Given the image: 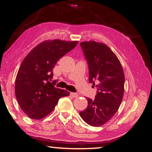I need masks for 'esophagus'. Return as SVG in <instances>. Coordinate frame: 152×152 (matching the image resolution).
I'll return each instance as SVG.
<instances>
[{
	"instance_id": "esophagus-1",
	"label": "esophagus",
	"mask_w": 152,
	"mask_h": 152,
	"mask_svg": "<svg viewBox=\"0 0 152 152\" xmlns=\"http://www.w3.org/2000/svg\"><path fill=\"white\" fill-rule=\"evenodd\" d=\"M70 95L73 98H77L78 96V94L77 93H75V92H70Z\"/></svg>"
}]
</instances>
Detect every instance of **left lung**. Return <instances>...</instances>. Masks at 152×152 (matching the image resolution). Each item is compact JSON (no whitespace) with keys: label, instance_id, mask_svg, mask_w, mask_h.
<instances>
[{"label":"left lung","instance_id":"1","mask_svg":"<svg viewBox=\"0 0 152 152\" xmlns=\"http://www.w3.org/2000/svg\"><path fill=\"white\" fill-rule=\"evenodd\" d=\"M80 45L88 63L89 82L98 84L94 99L86 98L88 106L80 115L87 124L99 127L119 109L124 92V72L119 59L107 45L94 41Z\"/></svg>","mask_w":152,"mask_h":152}]
</instances>
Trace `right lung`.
<instances>
[{"label": "right lung", "instance_id": "1", "mask_svg": "<svg viewBox=\"0 0 152 152\" xmlns=\"http://www.w3.org/2000/svg\"><path fill=\"white\" fill-rule=\"evenodd\" d=\"M78 42L45 41L28 53L18 71L15 96L20 109L33 119H41L53 111L59 99L70 92L56 88L53 69L56 64L76 47Z\"/></svg>", "mask_w": 152, "mask_h": 152}]
</instances>
